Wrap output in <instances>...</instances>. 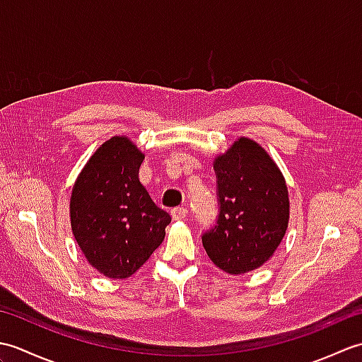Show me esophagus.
<instances>
[{
  "mask_svg": "<svg viewBox=\"0 0 362 362\" xmlns=\"http://www.w3.org/2000/svg\"><path fill=\"white\" fill-rule=\"evenodd\" d=\"M171 216L174 221H182L188 216V210L185 209V206H177V209H174L171 211Z\"/></svg>",
  "mask_w": 362,
  "mask_h": 362,
  "instance_id": "esophagus-1",
  "label": "esophagus"
}]
</instances>
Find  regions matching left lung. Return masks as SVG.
<instances>
[{"label":"left lung","mask_w":362,"mask_h":362,"mask_svg":"<svg viewBox=\"0 0 362 362\" xmlns=\"http://www.w3.org/2000/svg\"><path fill=\"white\" fill-rule=\"evenodd\" d=\"M218 226L204 233L206 255L222 271L243 275L272 258L289 224L286 180L257 141L240 136L213 160Z\"/></svg>","instance_id":"8db88e82"}]
</instances>
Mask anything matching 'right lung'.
<instances>
[{
  "label": "right lung",
  "instance_id": "add662e5",
  "mask_svg": "<svg viewBox=\"0 0 362 362\" xmlns=\"http://www.w3.org/2000/svg\"><path fill=\"white\" fill-rule=\"evenodd\" d=\"M144 153L126 135H115L88 158L70 197L74 240L88 264L107 279L124 280L165 240L171 216L140 182Z\"/></svg>",
  "mask_w": 362,
  "mask_h": 362
}]
</instances>
